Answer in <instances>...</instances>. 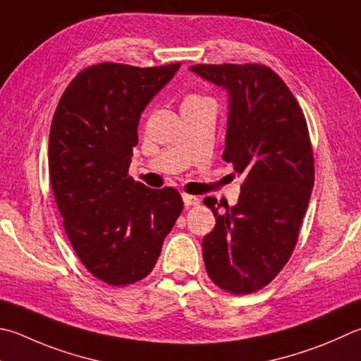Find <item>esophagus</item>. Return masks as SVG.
Listing matches in <instances>:
<instances>
[{
	"mask_svg": "<svg viewBox=\"0 0 361 361\" xmlns=\"http://www.w3.org/2000/svg\"><path fill=\"white\" fill-rule=\"evenodd\" d=\"M183 202H185L186 207H197L200 203V199L195 197V195H191V194H186L183 192Z\"/></svg>",
	"mask_w": 361,
	"mask_h": 361,
	"instance_id": "esophagus-1",
	"label": "esophagus"
}]
</instances>
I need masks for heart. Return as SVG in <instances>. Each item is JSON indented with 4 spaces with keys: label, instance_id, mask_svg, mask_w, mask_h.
<instances>
[{
    "label": "heart",
    "instance_id": "b5f03b06",
    "mask_svg": "<svg viewBox=\"0 0 361 361\" xmlns=\"http://www.w3.org/2000/svg\"><path fill=\"white\" fill-rule=\"evenodd\" d=\"M188 99H203V97H200V96H189Z\"/></svg>",
    "mask_w": 361,
    "mask_h": 361
}]
</instances>
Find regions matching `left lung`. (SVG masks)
<instances>
[{"label": "left lung", "mask_w": 361, "mask_h": 361, "mask_svg": "<svg viewBox=\"0 0 361 361\" xmlns=\"http://www.w3.org/2000/svg\"><path fill=\"white\" fill-rule=\"evenodd\" d=\"M195 74L228 93L222 158L243 176L238 203L219 213L202 241L209 279L233 295L264 289L298 241L314 186V154L303 110L276 72L264 64H195Z\"/></svg>", "instance_id": "1"}]
</instances>
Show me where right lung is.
<instances>
[{
    "mask_svg": "<svg viewBox=\"0 0 361 361\" xmlns=\"http://www.w3.org/2000/svg\"><path fill=\"white\" fill-rule=\"evenodd\" d=\"M178 68L93 64L72 78L51 120L49 175L64 231L85 268L110 286L152 273L183 209L176 189L128 173L143 109Z\"/></svg>",
    "mask_w": 361,
    "mask_h": 361,
    "instance_id": "1",
    "label": "right lung"
}]
</instances>
